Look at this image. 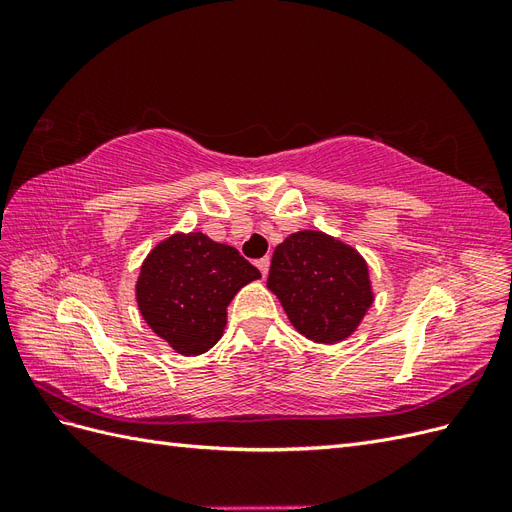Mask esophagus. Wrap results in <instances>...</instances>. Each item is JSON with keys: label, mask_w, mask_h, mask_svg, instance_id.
Segmentation results:
<instances>
[{"label": "esophagus", "mask_w": 512, "mask_h": 512, "mask_svg": "<svg viewBox=\"0 0 512 512\" xmlns=\"http://www.w3.org/2000/svg\"><path fill=\"white\" fill-rule=\"evenodd\" d=\"M269 265H271V260H269V258H260V260L256 262V267L260 269L262 277H267V273H269Z\"/></svg>", "instance_id": "1"}]
</instances>
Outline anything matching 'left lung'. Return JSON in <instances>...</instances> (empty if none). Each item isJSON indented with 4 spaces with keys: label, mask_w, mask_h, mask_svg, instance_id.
<instances>
[{
    "label": "left lung",
    "mask_w": 512,
    "mask_h": 512,
    "mask_svg": "<svg viewBox=\"0 0 512 512\" xmlns=\"http://www.w3.org/2000/svg\"><path fill=\"white\" fill-rule=\"evenodd\" d=\"M267 288L316 344L344 342L374 303L365 258L322 230L292 232L275 247Z\"/></svg>",
    "instance_id": "left-lung-1"
}]
</instances>
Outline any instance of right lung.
<instances>
[{
  "mask_svg": "<svg viewBox=\"0 0 512 512\" xmlns=\"http://www.w3.org/2000/svg\"><path fill=\"white\" fill-rule=\"evenodd\" d=\"M260 271L235 247L205 232H175L147 254L136 282V303L151 331L183 356L220 342L226 307Z\"/></svg>",
  "mask_w": 512,
  "mask_h": 512,
  "instance_id": "add662e5",
  "label": "right lung"
}]
</instances>
